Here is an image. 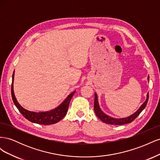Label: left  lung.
I'll return each mask as SVG.
<instances>
[{
    "mask_svg": "<svg viewBox=\"0 0 160 160\" xmlns=\"http://www.w3.org/2000/svg\"><path fill=\"white\" fill-rule=\"evenodd\" d=\"M149 77L148 75V80L149 81ZM149 98V95L148 93L146 96V100L144 101V103L140 106V108L135 111L134 113L132 115H131L128 117L126 118H114L111 117V116L105 114L103 111L101 110V109L99 107V101H98V95H97L96 93H95V101H94V111L96 115L103 122L110 124V125H123V124H126V123H129L131 122H132L140 114V113L145 109L146 106L147 105L148 101Z\"/></svg>",
    "mask_w": 160,
    "mask_h": 160,
    "instance_id": "left-lung-1",
    "label": "left lung"
}]
</instances>
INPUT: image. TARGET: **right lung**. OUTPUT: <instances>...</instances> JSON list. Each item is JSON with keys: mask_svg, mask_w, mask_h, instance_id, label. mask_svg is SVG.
I'll use <instances>...</instances> for the list:
<instances>
[{"mask_svg": "<svg viewBox=\"0 0 160 160\" xmlns=\"http://www.w3.org/2000/svg\"><path fill=\"white\" fill-rule=\"evenodd\" d=\"M14 71L12 74V80L11 85V95L12 101L17 107V108L20 111L21 113L27 119L32 123H35L40 125H51L55 124L59 122L66 115L67 111H68L69 105L71 101V98L75 94V91H72L70 93L67 98L62 101V102L55 109H52L47 111H40V112H35V111H28L18 103L16 97L14 93L13 89V83H14Z\"/></svg>", "mask_w": 160, "mask_h": 160, "instance_id": "right-lung-1", "label": "right lung"}]
</instances>
